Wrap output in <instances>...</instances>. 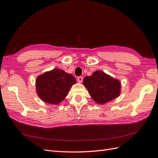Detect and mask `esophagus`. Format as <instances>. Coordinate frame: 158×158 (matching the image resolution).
<instances>
[{"instance_id": "esophagus-1", "label": "esophagus", "mask_w": 158, "mask_h": 158, "mask_svg": "<svg viewBox=\"0 0 158 158\" xmlns=\"http://www.w3.org/2000/svg\"><path fill=\"white\" fill-rule=\"evenodd\" d=\"M82 80H83V77H82V76H78V82L79 83H82Z\"/></svg>"}]
</instances>
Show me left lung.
I'll list each match as a JSON object with an SVG mask.
<instances>
[{"label": "left lung", "mask_w": 158, "mask_h": 158, "mask_svg": "<svg viewBox=\"0 0 158 158\" xmlns=\"http://www.w3.org/2000/svg\"><path fill=\"white\" fill-rule=\"evenodd\" d=\"M83 84L90 96L97 103L104 104L120 95L121 82L103 71H95L90 76H85Z\"/></svg>", "instance_id": "8db88e82"}]
</instances>
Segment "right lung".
<instances>
[{
  "label": "right lung",
  "instance_id": "right-lung-1",
  "mask_svg": "<svg viewBox=\"0 0 158 158\" xmlns=\"http://www.w3.org/2000/svg\"><path fill=\"white\" fill-rule=\"evenodd\" d=\"M76 81L72 74L54 69L38 76L35 84L37 94L45 103L58 104L66 97Z\"/></svg>",
  "mask_w": 158,
  "mask_h": 158
}]
</instances>
